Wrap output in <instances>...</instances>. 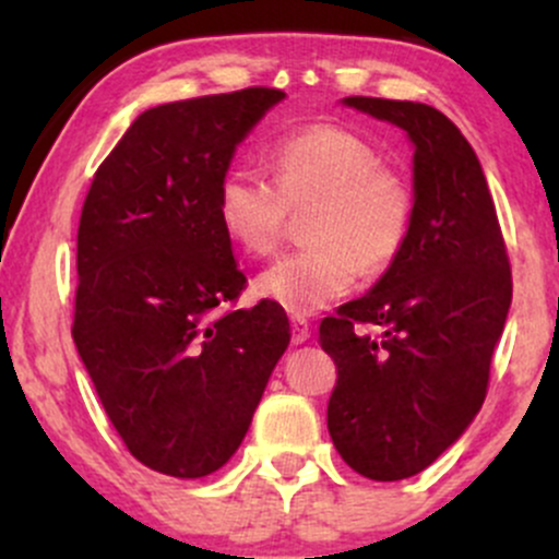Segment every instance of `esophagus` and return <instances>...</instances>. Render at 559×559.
<instances>
[{"label": "esophagus", "instance_id": "obj_1", "mask_svg": "<svg viewBox=\"0 0 559 559\" xmlns=\"http://www.w3.org/2000/svg\"><path fill=\"white\" fill-rule=\"evenodd\" d=\"M310 338V323L305 318H292V342L305 344Z\"/></svg>", "mask_w": 559, "mask_h": 559}]
</instances>
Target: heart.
Returning a JSON list of instances; mask_svg holds the SVG:
<instances>
[{
  "mask_svg": "<svg viewBox=\"0 0 559 559\" xmlns=\"http://www.w3.org/2000/svg\"><path fill=\"white\" fill-rule=\"evenodd\" d=\"M267 173L273 186L234 168L215 191L217 223L247 254L273 252L288 210L310 207V249L271 262L254 278L260 299L297 318L312 316L349 294L360 273L381 275L400 260L415 221L413 189L378 165L357 133L331 123L288 133L267 155Z\"/></svg>",
  "mask_w": 559,
  "mask_h": 559,
  "instance_id": "b5f03b06",
  "label": "heart"
}]
</instances>
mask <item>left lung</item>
<instances>
[{"label": "left lung", "mask_w": 559, "mask_h": 559, "mask_svg": "<svg viewBox=\"0 0 559 559\" xmlns=\"http://www.w3.org/2000/svg\"><path fill=\"white\" fill-rule=\"evenodd\" d=\"M342 105L402 128L415 150L407 247L320 323L338 368L333 447L365 478L402 480L447 452L484 404L512 301L510 260L484 168L444 112L373 96Z\"/></svg>", "instance_id": "1"}]
</instances>
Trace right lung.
<instances>
[{
  "mask_svg": "<svg viewBox=\"0 0 559 559\" xmlns=\"http://www.w3.org/2000/svg\"><path fill=\"white\" fill-rule=\"evenodd\" d=\"M284 99L260 86L144 110L83 202L75 349L128 452L165 476L234 457L292 342L271 301L226 310L247 278L215 215L236 146Z\"/></svg>",
  "mask_w": 559,
  "mask_h": 559,
  "instance_id": "1",
  "label": "right lung"
}]
</instances>
